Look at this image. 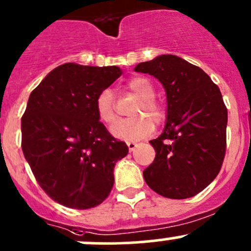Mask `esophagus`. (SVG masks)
I'll return each mask as SVG.
<instances>
[{
  "instance_id": "34e87169",
  "label": "esophagus",
  "mask_w": 251,
  "mask_h": 251,
  "mask_svg": "<svg viewBox=\"0 0 251 251\" xmlns=\"http://www.w3.org/2000/svg\"><path fill=\"white\" fill-rule=\"evenodd\" d=\"M126 145H128L129 151H134V149L136 148V145H138V144L134 143V141H128V143H126Z\"/></svg>"
}]
</instances>
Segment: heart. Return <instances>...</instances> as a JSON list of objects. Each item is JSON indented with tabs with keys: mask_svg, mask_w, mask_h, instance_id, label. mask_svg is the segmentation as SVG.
I'll use <instances>...</instances> for the list:
<instances>
[{
	"mask_svg": "<svg viewBox=\"0 0 251 251\" xmlns=\"http://www.w3.org/2000/svg\"><path fill=\"white\" fill-rule=\"evenodd\" d=\"M126 90L139 99V102L130 111V116L134 118L121 121L112 126L111 131L116 138L134 141L150 135L153 130L152 122L156 125L162 123L166 110L162 103L155 99V88L149 79L144 76L129 79ZM95 110L99 120L105 125L111 126L117 121L115 95L111 89H103L99 93L95 100Z\"/></svg>",
	"mask_w": 251,
	"mask_h": 251,
	"instance_id": "heart-1",
	"label": "heart"
}]
</instances>
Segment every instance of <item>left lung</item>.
Instances as JSON below:
<instances>
[{
	"label": "left lung",
	"instance_id": "left-lung-1",
	"mask_svg": "<svg viewBox=\"0 0 251 251\" xmlns=\"http://www.w3.org/2000/svg\"><path fill=\"white\" fill-rule=\"evenodd\" d=\"M153 75L167 95L163 133L144 171L146 184L170 199L199 194L217 177L226 155L227 107L218 86L199 67L173 54L141 62L134 69Z\"/></svg>",
	"mask_w": 251,
	"mask_h": 251
}]
</instances>
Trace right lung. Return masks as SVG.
Here are the masks:
<instances>
[{
	"instance_id": "1",
	"label": "right lung",
	"mask_w": 251,
	"mask_h": 251,
	"mask_svg": "<svg viewBox=\"0 0 251 251\" xmlns=\"http://www.w3.org/2000/svg\"><path fill=\"white\" fill-rule=\"evenodd\" d=\"M121 74L116 66L64 63L29 96L22 150L36 182L58 204L91 209L110 195L113 168L128 146L99 121L95 100Z\"/></svg>"
}]
</instances>
